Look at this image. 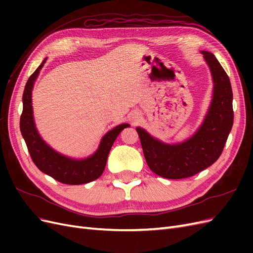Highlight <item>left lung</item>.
<instances>
[{"mask_svg":"<svg viewBox=\"0 0 253 253\" xmlns=\"http://www.w3.org/2000/svg\"><path fill=\"white\" fill-rule=\"evenodd\" d=\"M201 53L210 70L213 89L208 111L196 131L180 142L168 143L136 127L149 168L168 179L190 177L215 163L233 126L230 80L212 52Z\"/></svg>","mask_w":253,"mask_h":253,"instance_id":"left-lung-1","label":"left lung"}]
</instances>
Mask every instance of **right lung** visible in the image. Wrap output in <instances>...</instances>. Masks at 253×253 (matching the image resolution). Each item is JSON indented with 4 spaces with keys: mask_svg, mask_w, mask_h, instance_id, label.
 Returning <instances> with one entry per match:
<instances>
[{
    "mask_svg": "<svg viewBox=\"0 0 253 253\" xmlns=\"http://www.w3.org/2000/svg\"><path fill=\"white\" fill-rule=\"evenodd\" d=\"M42 63L30 76L23 93V112L20 119V129L24 138L33 162L38 169L66 185H82L100 177L104 171L112 145L117 136L128 124H121L105 133L98 145V149L87 157L75 158L62 154L45 141L36 126L33 109V89L40 71L46 62Z\"/></svg>",
    "mask_w": 253,
    "mask_h": 253,
    "instance_id": "obj_1",
    "label": "right lung"
}]
</instances>
